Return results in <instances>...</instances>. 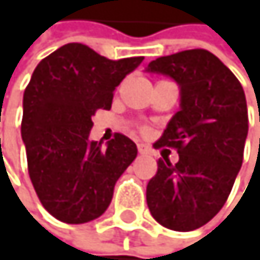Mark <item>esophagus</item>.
<instances>
[{
    "label": "esophagus",
    "mask_w": 260,
    "mask_h": 260,
    "mask_svg": "<svg viewBox=\"0 0 260 260\" xmlns=\"http://www.w3.org/2000/svg\"><path fill=\"white\" fill-rule=\"evenodd\" d=\"M137 149H139L140 154H149V151H151V149H149V146L148 145H143V143H139L137 145Z\"/></svg>",
    "instance_id": "esophagus-1"
}]
</instances>
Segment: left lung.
<instances>
[{"mask_svg": "<svg viewBox=\"0 0 260 260\" xmlns=\"http://www.w3.org/2000/svg\"><path fill=\"white\" fill-rule=\"evenodd\" d=\"M145 73L172 78L179 111L154 146H173L179 160L159 159L146 203L157 223L193 231L226 203L243 160L248 136L245 92L239 79L206 49H187L149 62Z\"/></svg>", "mask_w": 260, "mask_h": 260, "instance_id": "left-lung-1", "label": "left lung"}]
</instances>
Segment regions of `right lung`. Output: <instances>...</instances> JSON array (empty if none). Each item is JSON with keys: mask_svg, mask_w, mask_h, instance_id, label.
<instances>
[{"mask_svg": "<svg viewBox=\"0 0 260 260\" xmlns=\"http://www.w3.org/2000/svg\"><path fill=\"white\" fill-rule=\"evenodd\" d=\"M142 60H111L68 43L36 67L23 95L21 139L29 178L54 218L81 224L101 217L137 157L136 143L123 134L106 146L88 136L95 112L111 109L114 90Z\"/></svg>", "mask_w": 260, "mask_h": 260, "instance_id": "right-lung-1", "label": "right lung"}]
</instances>
